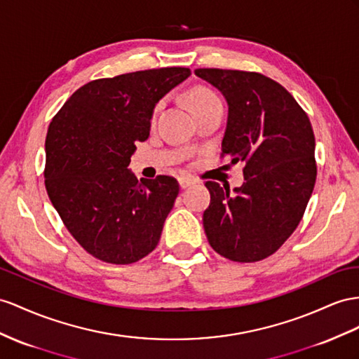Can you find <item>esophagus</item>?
I'll return each instance as SVG.
<instances>
[{
  "mask_svg": "<svg viewBox=\"0 0 359 359\" xmlns=\"http://www.w3.org/2000/svg\"><path fill=\"white\" fill-rule=\"evenodd\" d=\"M177 180H179V185H180L182 189H185V188H188V187H191V185H194V183H196L194 179L188 177V176H180Z\"/></svg>",
  "mask_w": 359,
  "mask_h": 359,
  "instance_id": "esophagus-1",
  "label": "esophagus"
}]
</instances>
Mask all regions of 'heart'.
<instances>
[{"instance_id": "1", "label": "heart", "mask_w": 359, "mask_h": 359, "mask_svg": "<svg viewBox=\"0 0 359 359\" xmlns=\"http://www.w3.org/2000/svg\"><path fill=\"white\" fill-rule=\"evenodd\" d=\"M214 101H218V97L214 94L212 90L203 88V86H197L194 89H191L187 94V103L189 109L194 112V110H198L201 107H205Z\"/></svg>"}]
</instances>
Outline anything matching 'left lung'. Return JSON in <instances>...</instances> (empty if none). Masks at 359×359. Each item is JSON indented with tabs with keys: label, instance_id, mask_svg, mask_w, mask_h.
I'll use <instances>...</instances> for the list:
<instances>
[{
	"label": "left lung",
	"instance_id": "1",
	"mask_svg": "<svg viewBox=\"0 0 359 359\" xmlns=\"http://www.w3.org/2000/svg\"><path fill=\"white\" fill-rule=\"evenodd\" d=\"M194 74L222 92L229 109L222 151L245 163L244 183L233 191L206 182L208 241L231 261H261L296 231L314 189L312 126L287 89L258 72L200 68Z\"/></svg>",
	"mask_w": 359,
	"mask_h": 359
}]
</instances>
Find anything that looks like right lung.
<instances>
[{
  "label": "right lung",
  "instance_id": "1",
  "mask_svg": "<svg viewBox=\"0 0 359 359\" xmlns=\"http://www.w3.org/2000/svg\"><path fill=\"white\" fill-rule=\"evenodd\" d=\"M189 76L174 67L89 81L53 118L45 188L69 233L101 261L132 264L159 243L179 183L137 182L128 163L150 135L156 104Z\"/></svg>",
  "mask_w": 359,
  "mask_h": 359
}]
</instances>
